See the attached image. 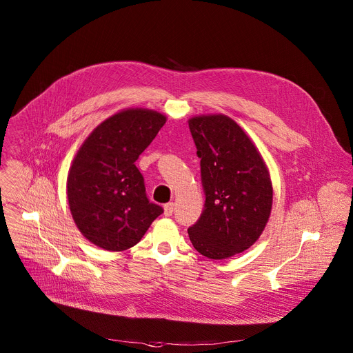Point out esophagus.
Instances as JSON below:
<instances>
[{
	"label": "esophagus",
	"instance_id": "obj_1",
	"mask_svg": "<svg viewBox=\"0 0 353 353\" xmlns=\"http://www.w3.org/2000/svg\"><path fill=\"white\" fill-rule=\"evenodd\" d=\"M165 216H172L173 215V211H174V204L173 203H169L165 205Z\"/></svg>",
	"mask_w": 353,
	"mask_h": 353
}]
</instances>
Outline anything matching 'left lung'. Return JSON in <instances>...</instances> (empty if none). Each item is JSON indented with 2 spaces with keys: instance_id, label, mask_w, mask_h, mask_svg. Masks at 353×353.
Listing matches in <instances>:
<instances>
[{
  "instance_id": "obj_1",
  "label": "left lung",
  "mask_w": 353,
  "mask_h": 353,
  "mask_svg": "<svg viewBox=\"0 0 353 353\" xmlns=\"http://www.w3.org/2000/svg\"><path fill=\"white\" fill-rule=\"evenodd\" d=\"M201 158L204 212L188 236L199 254L211 260L233 257L253 245L272 210V181L254 142L225 114L188 120Z\"/></svg>"
}]
</instances>
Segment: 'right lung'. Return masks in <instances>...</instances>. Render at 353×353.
<instances>
[{
    "instance_id": "add662e5",
    "label": "right lung",
    "mask_w": 353,
    "mask_h": 353,
    "mask_svg": "<svg viewBox=\"0 0 353 353\" xmlns=\"http://www.w3.org/2000/svg\"><path fill=\"white\" fill-rule=\"evenodd\" d=\"M149 109H124L83 141L67 177L72 219L94 245L124 251L135 245L163 210L149 203L135 161L166 123Z\"/></svg>"
}]
</instances>
